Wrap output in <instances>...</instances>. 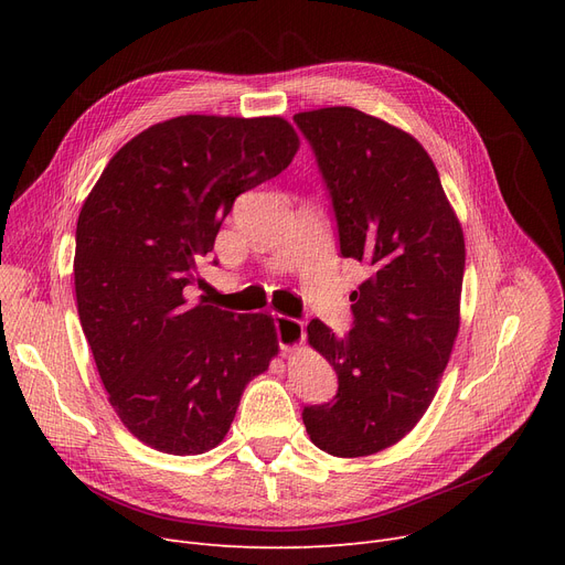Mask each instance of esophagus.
I'll list each match as a JSON object with an SVG mask.
<instances>
[{"label":"esophagus","mask_w":565,"mask_h":565,"mask_svg":"<svg viewBox=\"0 0 565 565\" xmlns=\"http://www.w3.org/2000/svg\"><path fill=\"white\" fill-rule=\"evenodd\" d=\"M273 322H275L279 348L284 352H290L305 343V324L300 320L281 316V313H273Z\"/></svg>","instance_id":"1"}]
</instances>
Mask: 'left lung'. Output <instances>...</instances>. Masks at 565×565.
<instances>
[{
  "instance_id": "obj_1",
  "label": "left lung",
  "mask_w": 565,
  "mask_h": 565,
  "mask_svg": "<svg viewBox=\"0 0 565 565\" xmlns=\"http://www.w3.org/2000/svg\"><path fill=\"white\" fill-rule=\"evenodd\" d=\"M328 185L341 256L369 267L352 290V330L318 318L309 343L339 392L302 412L318 449L371 456L401 441L437 394L460 328L465 237L439 173L412 135L352 107L292 116Z\"/></svg>"
}]
</instances>
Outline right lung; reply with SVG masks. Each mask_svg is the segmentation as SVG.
<instances>
[{"mask_svg":"<svg viewBox=\"0 0 565 565\" xmlns=\"http://www.w3.org/2000/svg\"><path fill=\"white\" fill-rule=\"evenodd\" d=\"M298 148L281 116H175L130 139L82 205V330L118 419L156 451L215 449L279 350L273 316L190 305L188 286L233 201Z\"/></svg>","mask_w":565,"mask_h":565,"instance_id":"obj_1","label":"right lung"}]
</instances>
